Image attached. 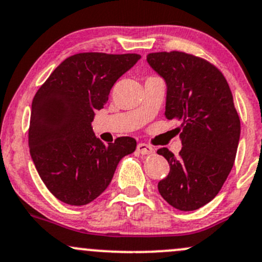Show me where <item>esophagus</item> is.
Here are the masks:
<instances>
[{
	"mask_svg": "<svg viewBox=\"0 0 262 262\" xmlns=\"http://www.w3.org/2000/svg\"><path fill=\"white\" fill-rule=\"evenodd\" d=\"M137 152L140 154H153L154 148L150 147L149 144H145V143H139L137 145Z\"/></svg>",
	"mask_w": 262,
	"mask_h": 262,
	"instance_id": "obj_1",
	"label": "esophagus"
}]
</instances>
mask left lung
<instances>
[{
    "label": "left lung",
    "mask_w": 262,
    "mask_h": 262,
    "mask_svg": "<svg viewBox=\"0 0 262 262\" xmlns=\"http://www.w3.org/2000/svg\"><path fill=\"white\" fill-rule=\"evenodd\" d=\"M147 61L167 82L164 115L182 122L180 154L157 150L170 168L158 191L177 210H198L221 191L235 163L241 125L230 86L216 66L192 54L152 52Z\"/></svg>",
    "instance_id": "1"
}]
</instances>
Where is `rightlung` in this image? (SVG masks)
<instances>
[{
  "label": "right lung",
  "instance_id": "add662e5",
  "mask_svg": "<svg viewBox=\"0 0 262 262\" xmlns=\"http://www.w3.org/2000/svg\"><path fill=\"white\" fill-rule=\"evenodd\" d=\"M139 59L138 54H75L35 94L30 154L40 178L61 202L84 206L94 201L109 186L120 159L136 150L132 137L105 145L93 133L92 122L115 81Z\"/></svg>",
  "mask_w": 262,
  "mask_h": 262
}]
</instances>
